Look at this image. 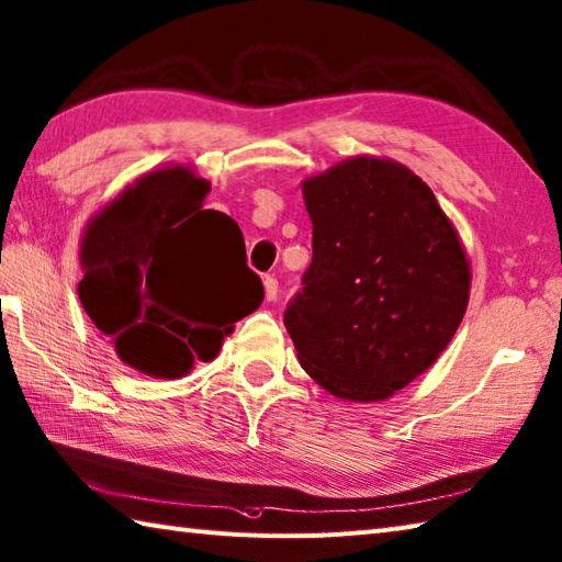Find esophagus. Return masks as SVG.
<instances>
[{
	"instance_id": "esophagus-1",
	"label": "esophagus",
	"mask_w": 562,
	"mask_h": 562,
	"mask_svg": "<svg viewBox=\"0 0 562 562\" xmlns=\"http://www.w3.org/2000/svg\"><path fill=\"white\" fill-rule=\"evenodd\" d=\"M262 284H266V300H268V302L278 300V292H280V288H278V278H272V274H268V278L262 280Z\"/></svg>"
}]
</instances>
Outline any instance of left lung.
<instances>
[{
  "instance_id": "obj_1",
  "label": "left lung",
  "mask_w": 562,
  "mask_h": 562,
  "mask_svg": "<svg viewBox=\"0 0 562 562\" xmlns=\"http://www.w3.org/2000/svg\"><path fill=\"white\" fill-rule=\"evenodd\" d=\"M312 266L284 326L334 397L378 402L443 353L463 322L470 266L434 192L404 165L350 158L306 180Z\"/></svg>"
}]
</instances>
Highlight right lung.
<instances>
[{"label":"right lung","mask_w":562,"mask_h":562,"mask_svg":"<svg viewBox=\"0 0 562 562\" xmlns=\"http://www.w3.org/2000/svg\"><path fill=\"white\" fill-rule=\"evenodd\" d=\"M209 182L187 168L140 178L87 226L77 294L119 358L175 380L214 360L231 324L266 290L234 218L202 209Z\"/></svg>","instance_id":"1"}]
</instances>
